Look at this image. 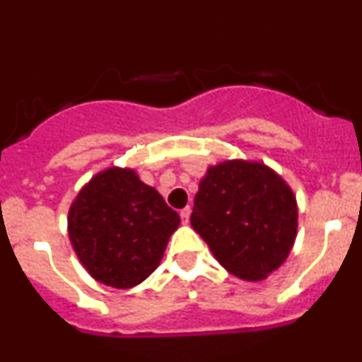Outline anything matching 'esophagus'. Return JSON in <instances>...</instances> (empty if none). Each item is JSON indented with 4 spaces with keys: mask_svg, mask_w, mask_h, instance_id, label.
Wrapping results in <instances>:
<instances>
[{
    "mask_svg": "<svg viewBox=\"0 0 362 362\" xmlns=\"http://www.w3.org/2000/svg\"><path fill=\"white\" fill-rule=\"evenodd\" d=\"M190 214H192L190 206H185V209L179 212V216H181V221H183V223H188V219H190Z\"/></svg>",
    "mask_w": 362,
    "mask_h": 362,
    "instance_id": "1",
    "label": "esophagus"
}]
</instances>
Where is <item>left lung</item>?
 Segmentation results:
<instances>
[{"instance_id": "obj_1", "label": "left lung", "mask_w": 362, "mask_h": 362, "mask_svg": "<svg viewBox=\"0 0 362 362\" xmlns=\"http://www.w3.org/2000/svg\"><path fill=\"white\" fill-rule=\"evenodd\" d=\"M190 223L221 267L245 281H263L292 250L297 201L267 165L230 159L201 179Z\"/></svg>"}]
</instances>
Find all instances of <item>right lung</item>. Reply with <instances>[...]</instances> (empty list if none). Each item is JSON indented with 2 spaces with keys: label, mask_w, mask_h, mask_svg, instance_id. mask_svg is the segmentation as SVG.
Listing matches in <instances>:
<instances>
[{
  "label": "right lung",
  "mask_w": 362,
  "mask_h": 362,
  "mask_svg": "<svg viewBox=\"0 0 362 362\" xmlns=\"http://www.w3.org/2000/svg\"><path fill=\"white\" fill-rule=\"evenodd\" d=\"M179 216L130 168L112 166L79 190L69 238L85 270L112 288H132L158 268Z\"/></svg>",
  "instance_id": "1"
}]
</instances>
